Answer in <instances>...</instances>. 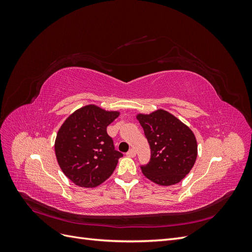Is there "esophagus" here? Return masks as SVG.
<instances>
[{"label": "esophagus", "mask_w": 252, "mask_h": 252, "mask_svg": "<svg viewBox=\"0 0 252 252\" xmlns=\"http://www.w3.org/2000/svg\"><path fill=\"white\" fill-rule=\"evenodd\" d=\"M127 157L129 158H134L135 157V150L134 149H130L127 152Z\"/></svg>", "instance_id": "34e87169"}]
</instances>
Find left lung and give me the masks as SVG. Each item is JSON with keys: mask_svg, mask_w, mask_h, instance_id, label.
Masks as SVG:
<instances>
[{"mask_svg": "<svg viewBox=\"0 0 252 252\" xmlns=\"http://www.w3.org/2000/svg\"><path fill=\"white\" fill-rule=\"evenodd\" d=\"M136 119L150 145L151 158L141 166L143 174L161 186L178 184L190 172L197 156L194 133L173 114L158 109Z\"/></svg>", "mask_w": 252, "mask_h": 252, "instance_id": "obj_1", "label": "left lung"}]
</instances>
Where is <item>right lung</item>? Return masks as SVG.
Instances as JSON below:
<instances>
[{"mask_svg":"<svg viewBox=\"0 0 252 252\" xmlns=\"http://www.w3.org/2000/svg\"><path fill=\"white\" fill-rule=\"evenodd\" d=\"M119 116V111L90 104L71 113L59 129L56 157L61 169L75 185L96 187L116 169L123 155L114 149L106 129Z\"/></svg>","mask_w":252,"mask_h":252,"instance_id":"right-lung-1","label":"right lung"}]
</instances>
